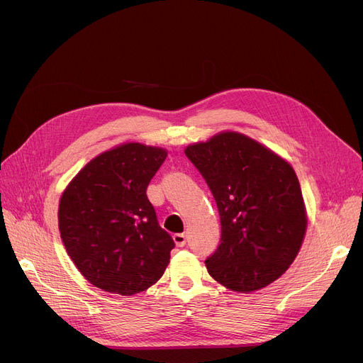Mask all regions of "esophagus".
<instances>
[{
    "label": "esophagus",
    "instance_id": "esophagus-1",
    "mask_svg": "<svg viewBox=\"0 0 363 363\" xmlns=\"http://www.w3.org/2000/svg\"><path fill=\"white\" fill-rule=\"evenodd\" d=\"M174 242L177 247H184L186 245V235L184 233H176L174 236Z\"/></svg>",
    "mask_w": 363,
    "mask_h": 363
}]
</instances>
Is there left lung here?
I'll list each match as a JSON object with an SVG mask.
<instances>
[{
	"mask_svg": "<svg viewBox=\"0 0 363 363\" xmlns=\"http://www.w3.org/2000/svg\"><path fill=\"white\" fill-rule=\"evenodd\" d=\"M184 153L208 184L220 214L221 239L205 260L208 273L238 292L281 278L296 260L307 228L296 171L235 131L187 146Z\"/></svg>",
	"mask_w": 363,
	"mask_h": 363,
	"instance_id": "1",
	"label": "left lung"
}]
</instances>
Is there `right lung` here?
Here are the masks:
<instances>
[{
    "label": "right lung",
    "instance_id": "obj_1",
    "mask_svg": "<svg viewBox=\"0 0 363 363\" xmlns=\"http://www.w3.org/2000/svg\"><path fill=\"white\" fill-rule=\"evenodd\" d=\"M165 158L161 147L116 146L91 160L62 194L60 238L94 286L133 296L164 274L174 240L160 226L146 189Z\"/></svg>",
    "mask_w": 363,
    "mask_h": 363
}]
</instances>
